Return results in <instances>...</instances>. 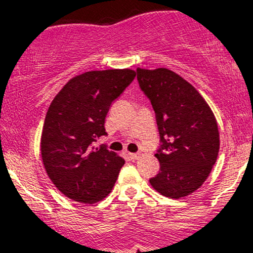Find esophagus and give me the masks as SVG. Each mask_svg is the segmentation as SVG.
Masks as SVG:
<instances>
[{
  "label": "esophagus",
  "mask_w": 253,
  "mask_h": 253,
  "mask_svg": "<svg viewBox=\"0 0 253 253\" xmlns=\"http://www.w3.org/2000/svg\"><path fill=\"white\" fill-rule=\"evenodd\" d=\"M128 156H129L130 159H133V161H136V159H138L139 157H140V155H139V153H128Z\"/></svg>",
  "instance_id": "34e87169"
}]
</instances>
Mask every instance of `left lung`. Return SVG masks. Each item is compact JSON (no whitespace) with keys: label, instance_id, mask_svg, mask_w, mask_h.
Instances as JSON below:
<instances>
[{"label":"left lung","instance_id":"8db88e82","mask_svg":"<svg viewBox=\"0 0 253 253\" xmlns=\"http://www.w3.org/2000/svg\"><path fill=\"white\" fill-rule=\"evenodd\" d=\"M136 78L156 113L161 164L151 185L162 195L181 199L210 176L220 147L216 119L189 82L165 68L136 69Z\"/></svg>","mask_w":253,"mask_h":253}]
</instances>
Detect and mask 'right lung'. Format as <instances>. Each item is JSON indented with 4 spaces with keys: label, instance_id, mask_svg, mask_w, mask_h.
<instances>
[{
    "label": "right lung",
    "instance_id": "obj_1",
    "mask_svg": "<svg viewBox=\"0 0 253 253\" xmlns=\"http://www.w3.org/2000/svg\"><path fill=\"white\" fill-rule=\"evenodd\" d=\"M135 71H88L71 78L46 113L40 151L60 193L81 203L101 201L112 191L125 159L94 143L106 135L110 104L132 83Z\"/></svg>",
    "mask_w": 253,
    "mask_h": 253
}]
</instances>
